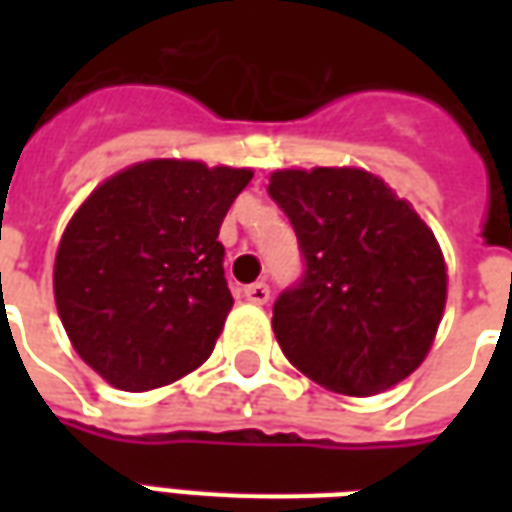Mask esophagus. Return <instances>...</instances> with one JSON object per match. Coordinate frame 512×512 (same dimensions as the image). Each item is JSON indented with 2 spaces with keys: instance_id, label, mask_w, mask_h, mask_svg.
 <instances>
[{
  "instance_id": "obj_1",
  "label": "esophagus",
  "mask_w": 512,
  "mask_h": 512,
  "mask_svg": "<svg viewBox=\"0 0 512 512\" xmlns=\"http://www.w3.org/2000/svg\"><path fill=\"white\" fill-rule=\"evenodd\" d=\"M246 301H252V304H266L271 299V290H268L266 282H255V285H246L244 288Z\"/></svg>"
}]
</instances>
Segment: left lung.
<instances>
[{"label": "left lung", "mask_w": 512, "mask_h": 512, "mask_svg": "<svg viewBox=\"0 0 512 512\" xmlns=\"http://www.w3.org/2000/svg\"><path fill=\"white\" fill-rule=\"evenodd\" d=\"M268 194L296 230L304 274L274 301L290 365L340 395H378L428 356L447 301L436 235L356 167L277 169Z\"/></svg>", "instance_id": "left-lung-1"}]
</instances>
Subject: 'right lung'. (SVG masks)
<instances>
[{
  "label": "right lung",
  "instance_id": "obj_1",
  "mask_svg": "<svg viewBox=\"0 0 512 512\" xmlns=\"http://www.w3.org/2000/svg\"><path fill=\"white\" fill-rule=\"evenodd\" d=\"M252 169L153 158L104 180L62 233L54 301L76 354L126 392L211 356L233 296L216 241Z\"/></svg>",
  "mask_w": 512,
  "mask_h": 512
}]
</instances>
